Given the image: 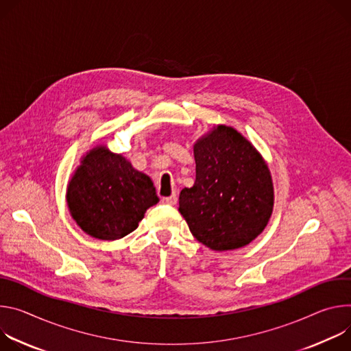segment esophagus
<instances>
[{
  "mask_svg": "<svg viewBox=\"0 0 351 351\" xmlns=\"http://www.w3.org/2000/svg\"><path fill=\"white\" fill-rule=\"evenodd\" d=\"M165 201H166V204H169V205H176V204L178 202V197L176 195V193H173L171 197H167V198H165Z\"/></svg>",
  "mask_w": 351,
  "mask_h": 351,
  "instance_id": "34e87169",
  "label": "esophagus"
}]
</instances>
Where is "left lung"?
<instances>
[{
    "mask_svg": "<svg viewBox=\"0 0 351 351\" xmlns=\"http://www.w3.org/2000/svg\"><path fill=\"white\" fill-rule=\"evenodd\" d=\"M195 184L180 193V213L213 251L248 245L274 210V182L261 153L239 131L217 125L193 145Z\"/></svg>",
    "mask_w": 351,
    "mask_h": 351,
    "instance_id": "8db88e82",
    "label": "left lung"
}]
</instances>
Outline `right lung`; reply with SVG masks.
Here are the masks:
<instances>
[{
  "mask_svg": "<svg viewBox=\"0 0 351 351\" xmlns=\"http://www.w3.org/2000/svg\"><path fill=\"white\" fill-rule=\"evenodd\" d=\"M158 202L152 180L101 145L84 156L66 188L72 219L86 234L104 241L130 234Z\"/></svg>",
  "mask_w": 351,
  "mask_h": 351,
  "instance_id": "right-lung-1",
  "label": "right lung"
}]
</instances>
